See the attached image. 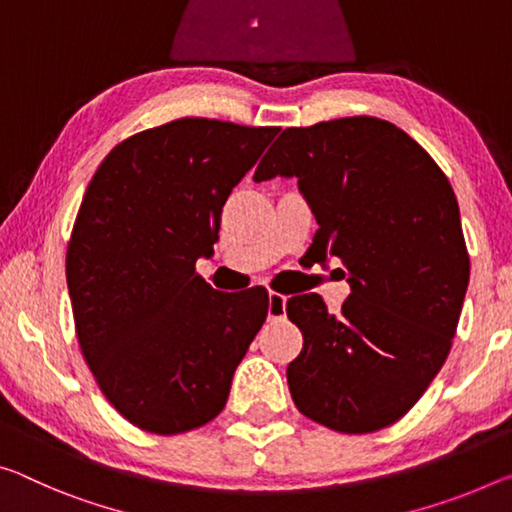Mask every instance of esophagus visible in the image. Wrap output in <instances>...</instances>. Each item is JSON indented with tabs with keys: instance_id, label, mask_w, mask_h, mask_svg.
Returning <instances> with one entry per match:
<instances>
[{
	"instance_id": "1",
	"label": "esophagus",
	"mask_w": 512,
	"mask_h": 512,
	"mask_svg": "<svg viewBox=\"0 0 512 512\" xmlns=\"http://www.w3.org/2000/svg\"><path fill=\"white\" fill-rule=\"evenodd\" d=\"M287 307V296L278 294V291H269V319H282Z\"/></svg>"
}]
</instances>
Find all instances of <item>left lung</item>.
<instances>
[{
    "mask_svg": "<svg viewBox=\"0 0 512 512\" xmlns=\"http://www.w3.org/2000/svg\"><path fill=\"white\" fill-rule=\"evenodd\" d=\"M298 177L319 223L310 250L337 257L351 296L328 314L319 294L287 300L303 351L287 367L296 408L337 433L399 421L442 369L469 282L456 193L435 159L371 116L287 127L255 180Z\"/></svg>",
    "mask_w": 512,
    "mask_h": 512,
    "instance_id": "left-lung-1",
    "label": "left lung"
}]
</instances>
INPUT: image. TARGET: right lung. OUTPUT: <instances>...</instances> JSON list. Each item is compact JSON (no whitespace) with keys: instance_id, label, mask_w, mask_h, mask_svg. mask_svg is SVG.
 Masks as SVG:
<instances>
[{"instance_id":"obj_1","label":"right lung","mask_w":512,"mask_h":512,"mask_svg":"<svg viewBox=\"0 0 512 512\" xmlns=\"http://www.w3.org/2000/svg\"><path fill=\"white\" fill-rule=\"evenodd\" d=\"M280 127L177 118L120 141L86 186L66 278L79 348L129 424L177 435L221 415L269 291L212 289L227 196Z\"/></svg>"}]
</instances>
